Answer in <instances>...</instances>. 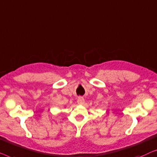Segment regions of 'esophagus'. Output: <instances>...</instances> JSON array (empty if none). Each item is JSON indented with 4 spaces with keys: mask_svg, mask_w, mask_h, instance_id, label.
Masks as SVG:
<instances>
[{
    "mask_svg": "<svg viewBox=\"0 0 157 157\" xmlns=\"http://www.w3.org/2000/svg\"><path fill=\"white\" fill-rule=\"evenodd\" d=\"M78 105H84V103H85V100H84L83 98H82V97H79L78 100Z\"/></svg>",
    "mask_w": 157,
    "mask_h": 157,
    "instance_id": "34e87169",
    "label": "esophagus"
}]
</instances>
